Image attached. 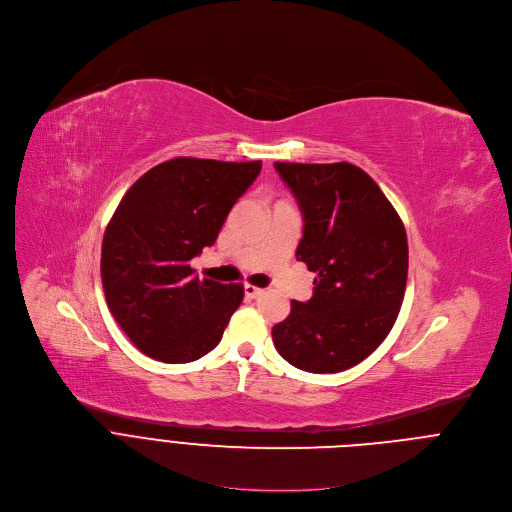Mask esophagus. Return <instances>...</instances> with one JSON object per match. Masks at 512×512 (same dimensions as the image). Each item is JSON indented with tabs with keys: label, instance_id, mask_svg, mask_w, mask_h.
<instances>
[{
	"label": "esophagus",
	"instance_id": "obj_1",
	"mask_svg": "<svg viewBox=\"0 0 512 512\" xmlns=\"http://www.w3.org/2000/svg\"><path fill=\"white\" fill-rule=\"evenodd\" d=\"M263 293V289H259V287H255V285H245V297L247 299H255V297H259Z\"/></svg>",
	"mask_w": 512,
	"mask_h": 512
}]
</instances>
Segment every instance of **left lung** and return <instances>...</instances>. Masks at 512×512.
<instances>
[{"instance_id": "8db88e82", "label": "left lung", "mask_w": 512, "mask_h": 512, "mask_svg": "<svg viewBox=\"0 0 512 512\" xmlns=\"http://www.w3.org/2000/svg\"><path fill=\"white\" fill-rule=\"evenodd\" d=\"M303 213L297 259L317 277L307 303L273 327L279 355L307 373H341L389 335L407 287L405 225L357 165L275 163Z\"/></svg>"}]
</instances>
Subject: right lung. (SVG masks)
Segmentation results:
<instances>
[{"instance_id":"1","label":"right lung","mask_w":512,"mask_h":512,"mask_svg":"<svg viewBox=\"0 0 512 512\" xmlns=\"http://www.w3.org/2000/svg\"><path fill=\"white\" fill-rule=\"evenodd\" d=\"M261 161L177 157L141 175L117 205L101 245L105 301L131 343L163 363L211 349L243 301V285L193 275Z\"/></svg>"}]
</instances>
